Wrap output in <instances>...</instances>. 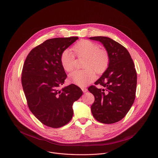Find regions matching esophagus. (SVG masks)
<instances>
[{
	"label": "esophagus",
	"instance_id": "obj_1",
	"mask_svg": "<svg viewBox=\"0 0 158 158\" xmlns=\"http://www.w3.org/2000/svg\"><path fill=\"white\" fill-rule=\"evenodd\" d=\"M81 89H82V90L83 91V92H84V93H85V92H87V88L82 87Z\"/></svg>",
	"mask_w": 158,
	"mask_h": 158
}]
</instances>
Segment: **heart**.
<instances>
[{"instance_id":"1","label":"heart","mask_w":158,"mask_h":158,"mask_svg":"<svg viewBox=\"0 0 158 158\" xmlns=\"http://www.w3.org/2000/svg\"><path fill=\"white\" fill-rule=\"evenodd\" d=\"M72 50L77 58H84L83 68L85 69L76 71L69 75V79L73 84L85 87L95 79V70L98 74H102L109 66V55L107 51L99 48V46L94 42L81 40L72 48ZM74 54L71 50L66 49L61 55V65L67 72H71L74 68Z\"/></svg>"}]
</instances>
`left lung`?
Here are the masks:
<instances>
[{"label":"left lung","mask_w":158,"mask_h":158,"mask_svg":"<svg viewBox=\"0 0 158 158\" xmlns=\"http://www.w3.org/2000/svg\"><path fill=\"white\" fill-rule=\"evenodd\" d=\"M89 39L100 42L109 55L107 69L95 82L104 89L88 88L95 97L91 112L99 122L114 123L125 117L135 101L137 84L135 65L128 50L114 40L106 36Z\"/></svg>","instance_id":"1"}]
</instances>
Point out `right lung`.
Returning <instances> with one entry per match:
<instances>
[{
	"label": "right lung",
	"instance_id": "right-lung-1",
	"mask_svg": "<svg viewBox=\"0 0 158 158\" xmlns=\"http://www.w3.org/2000/svg\"><path fill=\"white\" fill-rule=\"evenodd\" d=\"M77 36L47 40L33 48L23 64L22 84L28 107L43 124L60 128L73 116V106L83 92L74 84L62 85L67 75L60 57Z\"/></svg>",
	"mask_w": 158,
	"mask_h": 158
}]
</instances>
